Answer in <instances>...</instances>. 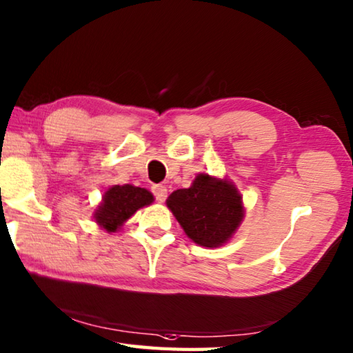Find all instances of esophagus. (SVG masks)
I'll return each mask as SVG.
<instances>
[{
    "label": "esophagus",
    "mask_w": 353,
    "mask_h": 353,
    "mask_svg": "<svg viewBox=\"0 0 353 353\" xmlns=\"http://www.w3.org/2000/svg\"><path fill=\"white\" fill-rule=\"evenodd\" d=\"M152 193L159 202H165L166 196H168V190H166L165 185H154Z\"/></svg>",
    "instance_id": "obj_1"
}]
</instances>
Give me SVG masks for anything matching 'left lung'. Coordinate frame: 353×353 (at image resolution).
I'll return each instance as SVG.
<instances>
[{"label": "left lung", "mask_w": 353, "mask_h": 353, "mask_svg": "<svg viewBox=\"0 0 353 353\" xmlns=\"http://www.w3.org/2000/svg\"><path fill=\"white\" fill-rule=\"evenodd\" d=\"M166 207L191 241L202 248L224 246L244 219L243 196L229 179L199 172L190 188L172 191Z\"/></svg>", "instance_id": "obj_1"}]
</instances>
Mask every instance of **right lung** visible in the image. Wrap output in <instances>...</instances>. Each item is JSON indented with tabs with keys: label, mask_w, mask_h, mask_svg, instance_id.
<instances>
[{
	"label": "right lung",
	"mask_w": 353,
	"mask_h": 353,
	"mask_svg": "<svg viewBox=\"0 0 353 353\" xmlns=\"http://www.w3.org/2000/svg\"><path fill=\"white\" fill-rule=\"evenodd\" d=\"M154 196L146 188L135 185H112L103 194L97 210L93 212V219L101 229L105 232H118L124 223L134 216L137 210L151 205Z\"/></svg>",
	"instance_id": "1"
}]
</instances>
